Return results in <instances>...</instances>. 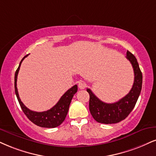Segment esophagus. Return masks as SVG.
Segmentation results:
<instances>
[{
  "label": "esophagus",
  "mask_w": 156,
  "mask_h": 156,
  "mask_svg": "<svg viewBox=\"0 0 156 156\" xmlns=\"http://www.w3.org/2000/svg\"><path fill=\"white\" fill-rule=\"evenodd\" d=\"M78 87H79V88H80V89L83 90V89H84V88H85V87H86V84L84 83V82L80 81V82H78Z\"/></svg>",
  "instance_id": "obj_1"
}]
</instances>
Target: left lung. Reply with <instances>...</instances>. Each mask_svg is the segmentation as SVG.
<instances>
[{
	"label": "left lung",
	"instance_id": "left-lung-1",
	"mask_svg": "<svg viewBox=\"0 0 156 156\" xmlns=\"http://www.w3.org/2000/svg\"><path fill=\"white\" fill-rule=\"evenodd\" d=\"M126 58L130 61L134 73V84L127 95L113 103H106L101 101L90 89H87L90 95L89 109L90 113L96 122L102 124H116L128 116L135 106L143 84V74L135 56L126 52Z\"/></svg>",
	"mask_w": 156,
	"mask_h": 156
}]
</instances>
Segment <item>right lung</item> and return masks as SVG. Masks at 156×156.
Masks as SVG:
<instances>
[{
	"label": "right lung",
	"instance_id": "obj_1",
	"mask_svg": "<svg viewBox=\"0 0 156 156\" xmlns=\"http://www.w3.org/2000/svg\"><path fill=\"white\" fill-rule=\"evenodd\" d=\"M28 55H25L21 61L18 69H16L15 72L14 76V88H15V93H16V98L18 99V101L22 108L23 112L26 115L27 117L30 119L32 123L37 126H41L44 128H55L56 126H58L59 125L63 123L65 120L67 113H68L69 105H70L71 101H72L73 96L75 93L77 92V85L75 84L72 88L67 90L63 95L61 96V98L59 100L58 102L55 104L53 108H51L49 110L43 112H36L30 110L27 108L24 103L21 101L20 98L19 96L18 90L16 87V81H17V76L20 69L21 63L23 60Z\"/></svg>",
	"mask_w": 156,
	"mask_h": 156
}]
</instances>
